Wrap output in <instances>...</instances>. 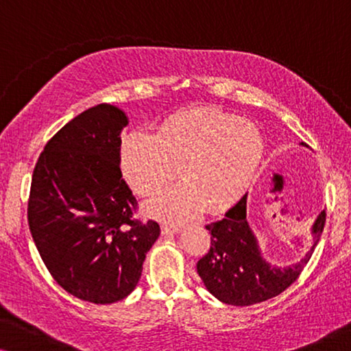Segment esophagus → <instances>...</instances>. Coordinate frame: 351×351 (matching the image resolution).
Segmentation results:
<instances>
[{"mask_svg": "<svg viewBox=\"0 0 351 351\" xmlns=\"http://www.w3.org/2000/svg\"><path fill=\"white\" fill-rule=\"evenodd\" d=\"M162 232L165 233H179L180 227L176 223H162Z\"/></svg>", "mask_w": 351, "mask_h": 351, "instance_id": "1", "label": "esophagus"}]
</instances>
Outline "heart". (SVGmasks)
Returning a JSON list of instances; mask_svg holds the SVG:
<instances>
[{
    "mask_svg": "<svg viewBox=\"0 0 351 351\" xmlns=\"http://www.w3.org/2000/svg\"><path fill=\"white\" fill-rule=\"evenodd\" d=\"M265 155V141L252 123L214 107H193L171 114L156 134L129 132L119 148L124 179L138 195H150L174 179L184 182L158 191L148 213L185 220L220 213L243 198Z\"/></svg>",
    "mask_w": 351,
    "mask_h": 351,
    "instance_id": "obj_1",
    "label": "heart"
}]
</instances>
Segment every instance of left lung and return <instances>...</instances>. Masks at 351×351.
Returning <instances> with one entry per match:
<instances>
[{
    "label": "left lung",
    "mask_w": 351,
    "mask_h": 351,
    "mask_svg": "<svg viewBox=\"0 0 351 351\" xmlns=\"http://www.w3.org/2000/svg\"><path fill=\"white\" fill-rule=\"evenodd\" d=\"M244 195L225 217L206 225L210 233L209 251L196 263V270L210 294L228 305L247 306L280 295L308 263L326 223V210L311 228L313 244L295 265L275 268L263 261L246 220Z\"/></svg>",
    "instance_id": "obj_1"
}]
</instances>
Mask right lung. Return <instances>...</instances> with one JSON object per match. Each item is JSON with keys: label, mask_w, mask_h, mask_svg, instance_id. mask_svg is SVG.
I'll return each mask as SVG.
<instances>
[{"label": "right lung", "mask_w": 351, "mask_h": 351, "mask_svg": "<svg viewBox=\"0 0 351 351\" xmlns=\"http://www.w3.org/2000/svg\"><path fill=\"white\" fill-rule=\"evenodd\" d=\"M123 110H86L51 137L38 158L28 225L57 285L93 304L136 289L145 254L160 237L155 220L134 217L137 199L119 167Z\"/></svg>", "instance_id": "1"}]
</instances>
